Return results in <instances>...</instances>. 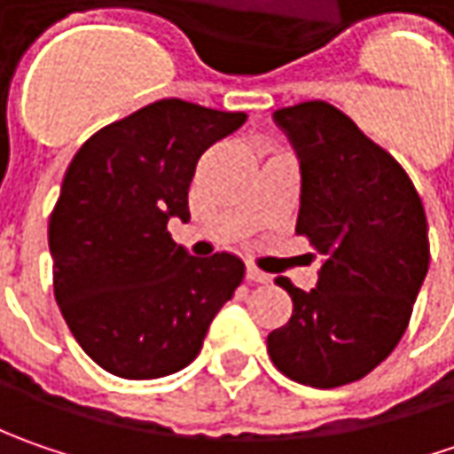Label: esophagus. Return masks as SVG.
<instances>
[{"label": "esophagus", "instance_id": "esophagus-1", "mask_svg": "<svg viewBox=\"0 0 454 454\" xmlns=\"http://www.w3.org/2000/svg\"><path fill=\"white\" fill-rule=\"evenodd\" d=\"M247 280H253V283H268V280H270V275L260 270L257 265H247Z\"/></svg>", "mask_w": 454, "mask_h": 454}]
</instances>
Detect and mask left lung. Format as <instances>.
Here are the masks:
<instances>
[{
	"mask_svg": "<svg viewBox=\"0 0 454 454\" xmlns=\"http://www.w3.org/2000/svg\"><path fill=\"white\" fill-rule=\"evenodd\" d=\"M301 159L295 232L325 257L318 286L275 278L293 301L268 336L280 374L316 389L358 381L404 336L429 268L427 217L410 174L325 100L278 108Z\"/></svg>",
	"mask_w": 454,
	"mask_h": 454,
	"instance_id": "left-lung-1",
	"label": "left lung"
}]
</instances>
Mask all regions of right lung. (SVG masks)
<instances>
[{"mask_svg":"<svg viewBox=\"0 0 454 454\" xmlns=\"http://www.w3.org/2000/svg\"><path fill=\"white\" fill-rule=\"evenodd\" d=\"M245 118L164 98L103 126L67 166L47 227L52 288L80 348L108 374L189 366L239 288V257H192L166 224L189 219L200 156Z\"/></svg>","mask_w":454,"mask_h":454,"instance_id":"1","label":"right lung"}]
</instances>
